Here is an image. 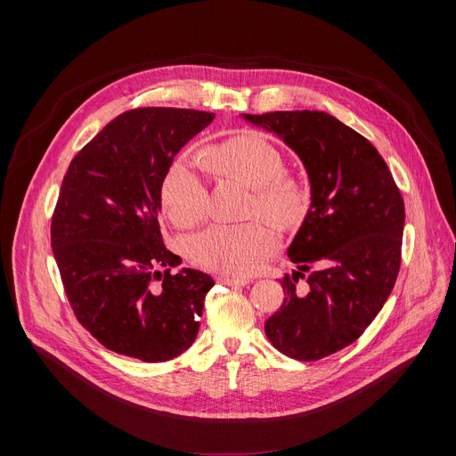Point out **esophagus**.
Segmentation results:
<instances>
[{
  "label": "esophagus",
  "mask_w": 456,
  "mask_h": 456,
  "mask_svg": "<svg viewBox=\"0 0 456 456\" xmlns=\"http://www.w3.org/2000/svg\"><path fill=\"white\" fill-rule=\"evenodd\" d=\"M218 281L224 285H231V287H243L248 283V278H238V276H218Z\"/></svg>",
  "instance_id": "34e87169"
}]
</instances>
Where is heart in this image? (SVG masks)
Masks as SVG:
<instances>
[{"instance_id": "b5f03b06", "label": "heart", "mask_w": 456, "mask_h": 456, "mask_svg": "<svg viewBox=\"0 0 456 456\" xmlns=\"http://www.w3.org/2000/svg\"><path fill=\"white\" fill-rule=\"evenodd\" d=\"M202 162L218 175H232L254 189L250 215H267L280 224L301 218L306 194L301 185L283 176L281 153L259 134H241L202 151ZM164 215L176 227H192L209 215V191L197 164L187 159L173 162L162 180ZM280 247V231L267 218L247 224H215L187 241V256L208 271L247 276L262 269Z\"/></svg>"}]
</instances>
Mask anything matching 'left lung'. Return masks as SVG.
I'll use <instances>...</instances> for the list:
<instances>
[{
	"label": "left lung",
	"mask_w": 456,
	"mask_h": 456,
	"mask_svg": "<svg viewBox=\"0 0 456 456\" xmlns=\"http://www.w3.org/2000/svg\"><path fill=\"white\" fill-rule=\"evenodd\" d=\"M283 141L303 162L310 208L289 257L297 270L317 263L309 292H295L297 271L281 280L280 310L265 321L274 348L317 361L352 345L392 294L401 269L404 202L368 139L324 111L241 113Z\"/></svg>",
	"instance_id": "obj_1"
}]
</instances>
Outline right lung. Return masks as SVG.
I'll return each instance as SVG.
<instances>
[{"mask_svg":"<svg viewBox=\"0 0 456 456\" xmlns=\"http://www.w3.org/2000/svg\"><path fill=\"white\" fill-rule=\"evenodd\" d=\"M215 115L137 108L113 118L70 162L52 216V248L83 327L108 350L144 362L185 352L213 278L173 267L162 241V180Z\"/></svg>","mask_w":456,"mask_h":456,"instance_id":"1","label":"right lung"}]
</instances>
